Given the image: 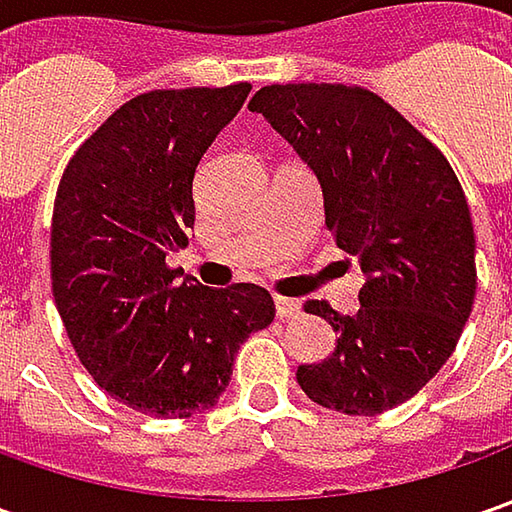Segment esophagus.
I'll return each instance as SVG.
<instances>
[{
  "label": "esophagus",
  "instance_id": "1",
  "mask_svg": "<svg viewBox=\"0 0 512 512\" xmlns=\"http://www.w3.org/2000/svg\"><path fill=\"white\" fill-rule=\"evenodd\" d=\"M276 313H279V319H296V316L302 313V305H299L296 299L279 296V299H276Z\"/></svg>",
  "mask_w": 512,
  "mask_h": 512
}]
</instances>
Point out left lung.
Returning a JSON list of instances; mask_svg holds the SVG:
<instances>
[{"mask_svg":"<svg viewBox=\"0 0 512 512\" xmlns=\"http://www.w3.org/2000/svg\"><path fill=\"white\" fill-rule=\"evenodd\" d=\"M250 110L299 153L325 227L364 273L359 310L307 302L339 336L296 382L322 407L376 416L416 396L456 350L476 296V236L439 150L384 99L347 85H270Z\"/></svg>","mask_w":512,"mask_h":512,"instance_id":"8db88e82","label":"left lung"}]
</instances>
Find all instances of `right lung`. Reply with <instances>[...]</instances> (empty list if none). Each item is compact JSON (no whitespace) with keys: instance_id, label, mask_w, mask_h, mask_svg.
<instances>
[{"instance_id":"add662e5","label":"right lung","mask_w":512,"mask_h":512,"mask_svg":"<svg viewBox=\"0 0 512 512\" xmlns=\"http://www.w3.org/2000/svg\"><path fill=\"white\" fill-rule=\"evenodd\" d=\"M250 85L150 90L68 162L50 227V279L68 339L96 384L150 416L202 413L233 356L273 322L265 287L179 282L165 265L196 222L193 176Z\"/></svg>"}]
</instances>
